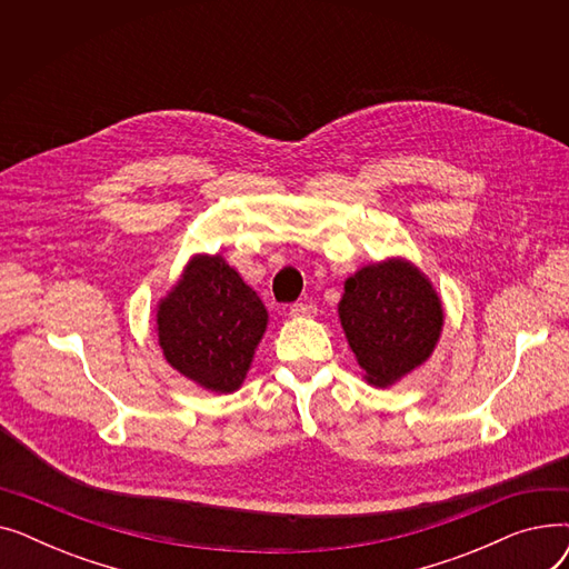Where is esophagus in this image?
Segmentation results:
<instances>
[{
  "instance_id": "obj_1",
  "label": "esophagus",
  "mask_w": 569,
  "mask_h": 569,
  "mask_svg": "<svg viewBox=\"0 0 569 569\" xmlns=\"http://www.w3.org/2000/svg\"><path fill=\"white\" fill-rule=\"evenodd\" d=\"M318 313V309H316V305H307V302H297V305H292L290 309H288V316L290 318H313Z\"/></svg>"
}]
</instances>
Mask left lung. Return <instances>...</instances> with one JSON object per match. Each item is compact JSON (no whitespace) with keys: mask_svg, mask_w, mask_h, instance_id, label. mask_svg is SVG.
Returning a JSON list of instances; mask_svg holds the SVG:
<instances>
[{"mask_svg":"<svg viewBox=\"0 0 569 569\" xmlns=\"http://www.w3.org/2000/svg\"><path fill=\"white\" fill-rule=\"evenodd\" d=\"M339 320L365 380L392 387L433 355L445 309L422 269L392 256L346 279Z\"/></svg>","mask_w":569,"mask_h":569,"instance_id":"8db88e82","label":"left lung"}]
</instances>
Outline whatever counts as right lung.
Returning a JSON list of instances; mask_svg holds the SVG:
<instances>
[{
  "label": "right lung",
  "instance_id": "obj_1",
  "mask_svg": "<svg viewBox=\"0 0 569 569\" xmlns=\"http://www.w3.org/2000/svg\"><path fill=\"white\" fill-rule=\"evenodd\" d=\"M269 313L221 253H196L157 305L166 362L207 392L242 387Z\"/></svg>",
  "mask_w": 569,
  "mask_h": 569
}]
</instances>
